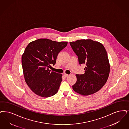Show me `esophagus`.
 Wrapping results in <instances>:
<instances>
[{"instance_id": "obj_1", "label": "esophagus", "mask_w": 129, "mask_h": 129, "mask_svg": "<svg viewBox=\"0 0 129 129\" xmlns=\"http://www.w3.org/2000/svg\"><path fill=\"white\" fill-rule=\"evenodd\" d=\"M64 76L65 77H68L69 76V74H67L66 73H64Z\"/></svg>"}]
</instances>
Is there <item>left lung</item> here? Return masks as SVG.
<instances>
[{
  "label": "left lung",
  "instance_id": "1",
  "mask_svg": "<svg viewBox=\"0 0 129 129\" xmlns=\"http://www.w3.org/2000/svg\"><path fill=\"white\" fill-rule=\"evenodd\" d=\"M78 57L80 64H85L83 74H76L77 81L73 90L83 95H89L100 90L108 79L110 64L103 45L91 39L70 42Z\"/></svg>",
  "mask_w": 129,
  "mask_h": 129
}]
</instances>
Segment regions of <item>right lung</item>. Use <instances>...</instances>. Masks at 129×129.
I'll use <instances>...</instances> for the list:
<instances>
[{
    "mask_svg": "<svg viewBox=\"0 0 129 129\" xmlns=\"http://www.w3.org/2000/svg\"><path fill=\"white\" fill-rule=\"evenodd\" d=\"M68 42L52 41L46 38L31 42L21 57L25 81L36 95L48 98L57 93L62 81V74L49 70L55 64L60 51Z\"/></svg>",
    "mask_w": 129,
    "mask_h": 129,
    "instance_id": "obj_1",
    "label": "right lung"
}]
</instances>
